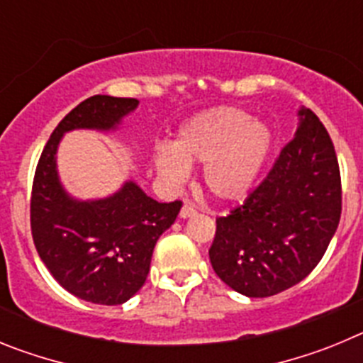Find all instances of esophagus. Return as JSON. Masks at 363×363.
I'll return each instance as SVG.
<instances>
[{"label":"esophagus","mask_w":363,"mask_h":363,"mask_svg":"<svg viewBox=\"0 0 363 363\" xmlns=\"http://www.w3.org/2000/svg\"><path fill=\"white\" fill-rule=\"evenodd\" d=\"M194 214H196V209H194V207H192L191 203H185L184 207H182V211H179V218H191V216H194Z\"/></svg>","instance_id":"1"}]
</instances>
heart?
I'll use <instances>...</instances> for the list:
<instances>
[{"label": "heart", "mask_w": 363, "mask_h": 363, "mask_svg": "<svg viewBox=\"0 0 363 363\" xmlns=\"http://www.w3.org/2000/svg\"><path fill=\"white\" fill-rule=\"evenodd\" d=\"M274 134L265 121L236 107H214L179 125L174 142L152 152V167L167 187L179 189L191 165L218 201H238L252 191L271 158Z\"/></svg>", "instance_id": "b5f03b06"}]
</instances>
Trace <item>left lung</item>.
Instances as JSON below:
<instances>
[{"instance_id":"1","label":"left lung","mask_w":363,"mask_h":363,"mask_svg":"<svg viewBox=\"0 0 363 363\" xmlns=\"http://www.w3.org/2000/svg\"><path fill=\"white\" fill-rule=\"evenodd\" d=\"M340 213L335 145L318 116L300 107L294 138L267 178L243 205L216 220L211 265L221 281L243 296L281 293L318 265Z\"/></svg>"}]
</instances>
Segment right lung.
Here are the masks:
<instances>
[{
  "label": "right lung",
  "mask_w": 363,
  "mask_h": 363,
  "mask_svg": "<svg viewBox=\"0 0 363 363\" xmlns=\"http://www.w3.org/2000/svg\"><path fill=\"white\" fill-rule=\"evenodd\" d=\"M138 104L98 94L72 108L50 134L32 185L30 227L41 262L63 289L99 306H120L142 289L154 245L182 201L160 203L133 179L111 196L74 198L57 174V147L70 130L114 133Z\"/></svg>",
  "instance_id": "obj_1"
}]
</instances>
